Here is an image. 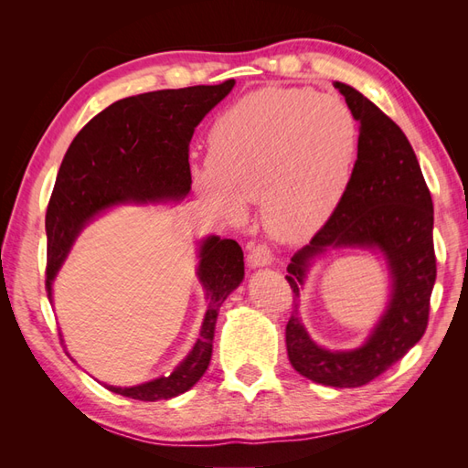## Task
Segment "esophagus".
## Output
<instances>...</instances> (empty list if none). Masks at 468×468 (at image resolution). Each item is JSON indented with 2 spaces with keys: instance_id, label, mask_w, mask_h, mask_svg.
I'll use <instances>...</instances> for the list:
<instances>
[{
  "instance_id": "esophagus-1",
  "label": "esophagus",
  "mask_w": 468,
  "mask_h": 468,
  "mask_svg": "<svg viewBox=\"0 0 468 468\" xmlns=\"http://www.w3.org/2000/svg\"><path fill=\"white\" fill-rule=\"evenodd\" d=\"M273 253L269 251L267 246H253L250 256H248V265L250 267H265L273 263Z\"/></svg>"
}]
</instances>
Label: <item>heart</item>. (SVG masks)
Instances as JSON below:
<instances>
[{
    "instance_id": "obj_1",
    "label": "heart",
    "mask_w": 468,
    "mask_h": 468,
    "mask_svg": "<svg viewBox=\"0 0 468 468\" xmlns=\"http://www.w3.org/2000/svg\"><path fill=\"white\" fill-rule=\"evenodd\" d=\"M359 129L347 105L308 88H261L224 109L208 133L199 193L226 218L261 201L267 232L282 242L316 234L342 203Z\"/></svg>"
}]
</instances>
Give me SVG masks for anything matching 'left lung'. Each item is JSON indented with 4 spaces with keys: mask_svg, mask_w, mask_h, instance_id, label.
<instances>
[{
    "mask_svg": "<svg viewBox=\"0 0 468 468\" xmlns=\"http://www.w3.org/2000/svg\"><path fill=\"white\" fill-rule=\"evenodd\" d=\"M359 121L357 160L342 203L310 244L291 258L287 281L294 292L314 260L328 250L378 251L390 275V299L365 344L332 351L308 335L299 303L287 324L289 361L318 385L356 388L385 373L414 347L428 328L435 282L433 203L416 154L400 126L356 88L334 81Z\"/></svg>",
    "mask_w": 468,
    "mask_h": 468,
    "instance_id": "obj_1",
    "label": "left lung"
}]
</instances>
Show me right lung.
I'll return each mask as SVG.
<instances>
[{
    "mask_svg": "<svg viewBox=\"0 0 468 468\" xmlns=\"http://www.w3.org/2000/svg\"><path fill=\"white\" fill-rule=\"evenodd\" d=\"M218 86L160 90L124 97L95 115L69 144L47 210V291L74 239L93 217L122 203L181 201L191 191L189 143L207 112L234 88ZM197 277L208 301L201 335L172 375L136 387L105 385L134 400H167L199 380L212 356L222 303L244 279V251L234 239L208 236L199 242Z\"/></svg>",
    "mask_w": 468,
    "mask_h": 468,
    "instance_id": "add662e5",
    "label": "right lung"
}]
</instances>
